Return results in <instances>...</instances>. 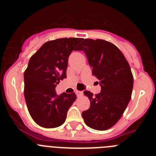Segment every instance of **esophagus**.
I'll return each mask as SVG.
<instances>
[{
  "label": "esophagus",
  "instance_id": "obj_1",
  "mask_svg": "<svg viewBox=\"0 0 156 156\" xmlns=\"http://www.w3.org/2000/svg\"><path fill=\"white\" fill-rule=\"evenodd\" d=\"M75 93H76V94L77 95V97H80V96H82L83 95V91H80V90H76L75 91Z\"/></svg>",
  "mask_w": 156,
  "mask_h": 156
}]
</instances>
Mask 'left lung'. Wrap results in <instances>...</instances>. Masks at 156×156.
Returning <instances> with one entry per match:
<instances>
[{
  "instance_id": "left-lung-1",
  "label": "left lung",
  "mask_w": 156,
  "mask_h": 156,
  "mask_svg": "<svg viewBox=\"0 0 156 156\" xmlns=\"http://www.w3.org/2000/svg\"><path fill=\"white\" fill-rule=\"evenodd\" d=\"M77 51L85 53L92 74L101 87L96 96L87 90L83 92L90 106L83 112L82 116L92 129L105 130L119 121L131 98V69L119 48L104 40L85 39Z\"/></svg>"
}]
</instances>
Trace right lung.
Instances as JSON below:
<instances>
[{"instance_id": "obj_1", "label": "right lung", "mask_w": 156, "mask_h": 156, "mask_svg": "<svg viewBox=\"0 0 156 156\" xmlns=\"http://www.w3.org/2000/svg\"><path fill=\"white\" fill-rule=\"evenodd\" d=\"M82 38H61L41 46L29 62L24 73V95L29 112L37 124L55 128L65 122L75 101V93L58 95L55 87L66 78L68 58Z\"/></svg>"}]
</instances>
